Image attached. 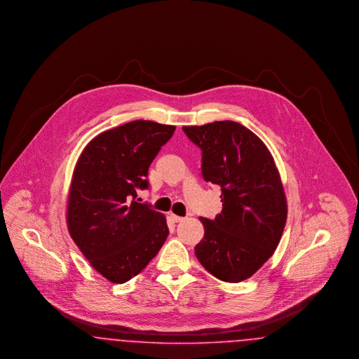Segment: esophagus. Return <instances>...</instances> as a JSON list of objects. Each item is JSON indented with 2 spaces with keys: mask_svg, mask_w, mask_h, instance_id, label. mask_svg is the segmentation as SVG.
Masks as SVG:
<instances>
[{
  "mask_svg": "<svg viewBox=\"0 0 359 359\" xmlns=\"http://www.w3.org/2000/svg\"><path fill=\"white\" fill-rule=\"evenodd\" d=\"M170 218H171L172 221H173V222H183V221H184V218H183V217H179V215H175V214H171V215H170Z\"/></svg>",
  "mask_w": 359,
  "mask_h": 359,
  "instance_id": "esophagus-1",
  "label": "esophagus"
}]
</instances>
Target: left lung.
Returning <instances> with one entry per match:
<instances>
[{
	"instance_id": "1",
	"label": "left lung",
	"mask_w": 359,
	"mask_h": 359,
	"mask_svg": "<svg viewBox=\"0 0 359 359\" xmlns=\"http://www.w3.org/2000/svg\"><path fill=\"white\" fill-rule=\"evenodd\" d=\"M202 149L205 182L221 186L222 211L201 218L205 238L195 255L207 272L226 283L252 277L272 257L287 222V199L266 145L234 121L183 126Z\"/></svg>"
}]
</instances>
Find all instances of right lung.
<instances>
[{"label": "right lung", "instance_id": "right-lung-1", "mask_svg": "<svg viewBox=\"0 0 359 359\" xmlns=\"http://www.w3.org/2000/svg\"><path fill=\"white\" fill-rule=\"evenodd\" d=\"M175 126L128 122L94 137L75 165L67 202L69 236L111 283L140 273L168 237L165 217L136 201L148 170Z\"/></svg>", "mask_w": 359, "mask_h": 359}]
</instances>
